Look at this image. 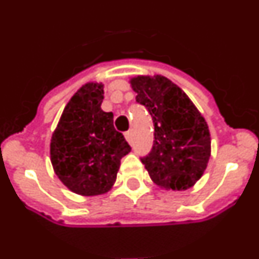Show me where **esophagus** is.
Listing matches in <instances>:
<instances>
[{"instance_id":"obj_1","label":"esophagus","mask_w":259,"mask_h":259,"mask_svg":"<svg viewBox=\"0 0 259 259\" xmlns=\"http://www.w3.org/2000/svg\"><path fill=\"white\" fill-rule=\"evenodd\" d=\"M124 136H125V140H127L128 143H131V141H132V131H127L124 134Z\"/></svg>"}]
</instances>
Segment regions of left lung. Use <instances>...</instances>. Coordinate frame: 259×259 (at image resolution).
Listing matches in <instances>:
<instances>
[{
  "mask_svg": "<svg viewBox=\"0 0 259 259\" xmlns=\"http://www.w3.org/2000/svg\"><path fill=\"white\" fill-rule=\"evenodd\" d=\"M131 85L136 102L146 107L154 124L152 150L141 158L150 178L164 189L191 188L206 170L211 152L206 120L167 77L137 76Z\"/></svg>",
  "mask_w": 259,
  "mask_h": 259,
  "instance_id": "left-lung-1",
  "label": "left lung"
}]
</instances>
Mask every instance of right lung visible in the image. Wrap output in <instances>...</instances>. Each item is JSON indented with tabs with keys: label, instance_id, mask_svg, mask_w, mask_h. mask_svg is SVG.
I'll return each instance as SVG.
<instances>
[{
	"label": "right lung",
	"instance_id": "1",
	"mask_svg": "<svg viewBox=\"0 0 259 259\" xmlns=\"http://www.w3.org/2000/svg\"><path fill=\"white\" fill-rule=\"evenodd\" d=\"M104 84L88 83L66 105L50 141L57 176L74 193L97 196L111 189L120 159L131 152L114 128L113 113L101 109Z\"/></svg>",
	"mask_w": 259,
	"mask_h": 259
}]
</instances>
